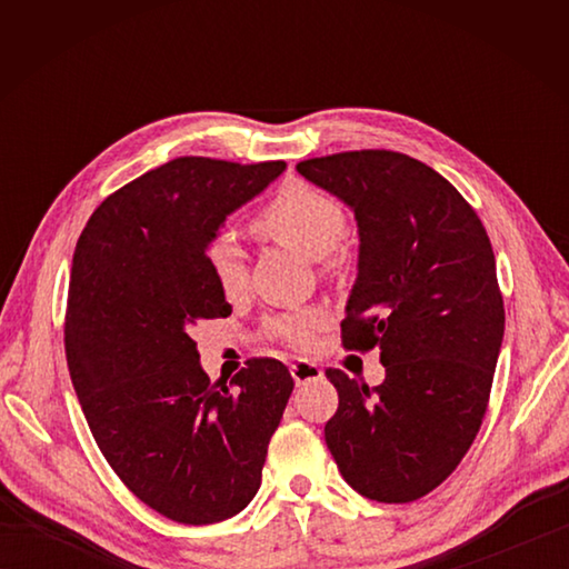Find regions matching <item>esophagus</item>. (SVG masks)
<instances>
[{
    "label": "esophagus",
    "mask_w": 569,
    "mask_h": 569,
    "mask_svg": "<svg viewBox=\"0 0 569 569\" xmlns=\"http://www.w3.org/2000/svg\"><path fill=\"white\" fill-rule=\"evenodd\" d=\"M291 377L298 386H306L310 381H320L322 369L318 365H312V361H308V359H298L296 365H291Z\"/></svg>",
    "instance_id": "34e87169"
}]
</instances>
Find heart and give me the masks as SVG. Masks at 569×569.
Wrapping results in <instances>:
<instances>
[{
    "label": "heart",
    "mask_w": 569,
    "mask_h": 569,
    "mask_svg": "<svg viewBox=\"0 0 569 569\" xmlns=\"http://www.w3.org/2000/svg\"><path fill=\"white\" fill-rule=\"evenodd\" d=\"M257 229L276 244L298 251L300 257L325 261L328 257L332 259L335 249L340 247L347 232V217L342 204L328 192L306 183H291L259 212ZM335 263H340V259H335ZM208 266L227 298H239L247 291V257L229 234L217 237L208 247ZM325 322L328 316L318 308L288 312L269 322V335L291 347H308Z\"/></svg>",
    "instance_id": "1"
}]
</instances>
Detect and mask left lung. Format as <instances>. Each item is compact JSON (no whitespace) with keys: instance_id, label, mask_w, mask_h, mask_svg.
Returning a JSON list of instances; mask_svg holds the SVG:
<instances>
[{"instance_id":"left-lung-1","label":"left lung","mask_w":569,"mask_h":569,"mask_svg":"<svg viewBox=\"0 0 569 569\" xmlns=\"http://www.w3.org/2000/svg\"><path fill=\"white\" fill-rule=\"evenodd\" d=\"M298 173L355 212L357 281L342 342L379 349L369 389L340 369L325 442L349 487L381 503L426 497L475 442L503 340L497 259L450 180L396 151L300 161Z\"/></svg>"}]
</instances>
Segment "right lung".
I'll list each match as a JSON object with an SVG mask.
<instances>
[{
	"instance_id": "1",
	"label": "right lung",
	"mask_w": 569,
	"mask_h": 569,
	"mask_svg": "<svg viewBox=\"0 0 569 569\" xmlns=\"http://www.w3.org/2000/svg\"><path fill=\"white\" fill-rule=\"evenodd\" d=\"M283 171L173 159L107 198L72 253L66 357L82 413L117 477L178 523L247 509L293 391L276 359L210 383L192 340L200 320L232 312L208 247Z\"/></svg>"
}]
</instances>
